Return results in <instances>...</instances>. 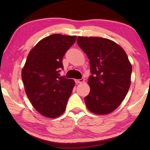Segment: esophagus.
<instances>
[{
  "mask_svg": "<svg viewBox=\"0 0 150 150\" xmlns=\"http://www.w3.org/2000/svg\"><path fill=\"white\" fill-rule=\"evenodd\" d=\"M84 81H85V79H84V78H82V79H81L75 80V82L76 83H83Z\"/></svg>",
  "mask_w": 150,
  "mask_h": 150,
  "instance_id": "1",
  "label": "esophagus"
}]
</instances>
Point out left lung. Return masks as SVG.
Masks as SVG:
<instances>
[{
  "mask_svg": "<svg viewBox=\"0 0 150 150\" xmlns=\"http://www.w3.org/2000/svg\"><path fill=\"white\" fill-rule=\"evenodd\" d=\"M77 44L89 60V95L84 98L90 111L106 115L116 109L128 93L132 65L122 47L102 38L79 37Z\"/></svg>",
  "mask_w": 150,
  "mask_h": 150,
  "instance_id": "left-lung-1",
  "label": "left lung"
}]
</instances>
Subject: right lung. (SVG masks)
Here are the masks:
<instances>
[{"label":"right lung","instance_id":"right-lung-1","mask_svg":"<svg viewBox=\"0 0 150 150\" xmlns=\"http://www.w3.org/2000/svg\"><path fill=\"white\" fill-rule=\"evenodd\" d=\"M76 36L54 34L40 41L30 51L22 71L26 95L43 116L55 118L64 112L75 83L59 76L63 58Z\"/></svg>","mask_w":150,"mask_h":150}]
</instances>
